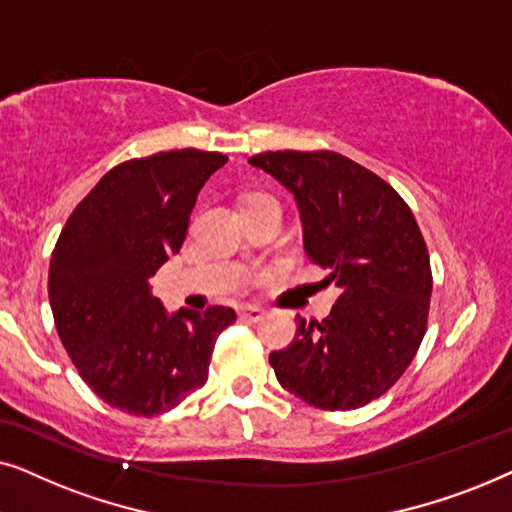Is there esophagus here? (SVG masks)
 I'll use <instances>...</instances> for the list:
<instances>
[{"label":"esophagus","instance_id":"1","mask_svg":"<svg viewBox=\"0 0 512 512\" xmlns=\"http://www.w3.org/2000/svg\"><path fill=\"white\" fill-rule=\"evenodd\" d=\"M240 317L244 321H249V324H256V321H261L265 317V312L256 305H244V307H240Z\"/></svg>","mask_w":512,"mask_h":512}]
</instances>
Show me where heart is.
<instances>
[{
	"instance_id": "obj_1",
	"label": "heart",
	"mask_w": 512,
	"mask_h": 512,
	"mask_svg": "<svg viewBox=\"0 0 512 512\" xmlns=\"http://www.w3.org/2000/svg\"><path fill=\"white\" fill-rule=\"evenodd\" d=\"M258 198H265V195H254V198H249V200H258ZM249 200H247V202H249Z\"/></svg>"
}]
</instances>
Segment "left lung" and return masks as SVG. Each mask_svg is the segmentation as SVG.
<instances>
[{
  "label": "left lung",
  "instance_id": "8db88e82",
  "mask_svg": "<svg viewBox=\"0 0 512 512\" xmlns=\"http://www.w3.org/2000/svg\"><path fill=\"white\" fill-rule=\"evenodd\" d=\"M249 165L293 193L307 258L340 286L331 314L298 317L270 366L314 408H361L394 387L422 345L433 289L422 230L387 181L340 153L268 151Z\"/></svg>",
  "mask_w": 512,
  "mask_h": 512
}]
</instances>
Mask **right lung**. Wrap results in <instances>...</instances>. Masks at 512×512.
I'll return each mask as SVG.
<instances>
[{
	"mask_svg": "<svg viewBox=\"0 0 512 512\" xmlns=\"http://www.w3.org/2000/svg\"><path fill=\"white\" fill-rule=\"evenodd\" d=\"M216 151L181 149L116 165L69 216L48 268L55 328L83 382L130 415L177 408L207 382L230 307L170 314L149 277L186 240Z\"/></svg>",
	"mask_w": 512,
	"mask_h": 512,
	"instance_id": "1",
	"label": "right lung"
}]
</instances>
